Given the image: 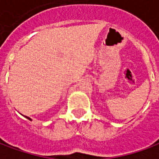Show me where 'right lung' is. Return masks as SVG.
Masks as SVG:
<instances>
[{"label":"right lung","instance_id":"obj_1","mask_svg":"<svg viewBox=\"0 0 159 159\" xmlns=\"http://www.w3.org/2000/svg\"><path fill=\"white\" fill-rule=\"evenodd\" d=\"M26 117V118H28V119H29V120H30V121H31V118H30L29 117Z\"/></svg>","mask_w":159,"mask_h":159}]
</instances>
